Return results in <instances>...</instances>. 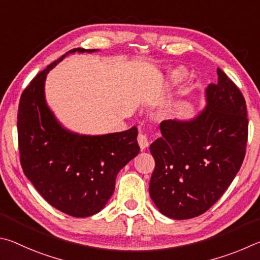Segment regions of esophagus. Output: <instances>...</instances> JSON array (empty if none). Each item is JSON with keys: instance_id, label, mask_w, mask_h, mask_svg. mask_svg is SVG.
Wrapping results in <instances>:
<instances>
[{"instance_id": "1", "label": "esophagus", "mask_w": 260, "mask_h": 260, "mask_svg": "<svg viewBox=\"0 0 260 260\" xmlns=\"http://www.w3.org/2000/svg\"><path fill=\"white\" fill-rule=\"evenodd\" d=\"M137 140H138L139 147H140V149H142V151H145V149H146V148L148 147L149 142H148V138H147V136H146V135H144V134H139V135H138V138H137Z\"/></svg>"}]
</instances>
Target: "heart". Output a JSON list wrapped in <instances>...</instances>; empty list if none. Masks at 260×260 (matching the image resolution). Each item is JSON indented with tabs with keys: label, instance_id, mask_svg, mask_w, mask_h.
<instances>
[{
	"label": "heart",
	"instance_id": "b5f03b06",
	"mask_svg": "<svg viewBox=\"0 0 260 260\" xmlns=\"http://www.w3.org/2000/svg\"><path fill=\"white\" fill-rule=\"evenodd\" d=\"M187 79V72H186L184 68H176V70L171 71L169 74H168L167 79V86L168 88H174L183 83V82ZM183 103H176L171 104L165 109V115L167 117H175L179 115L181 109H183Z\"/></svg>",
	"mask_w": 260,
	"mask_h": 260
}]
</instances>
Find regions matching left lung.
Returning <instances> with one entry per match:
<instances>
[{"instance_id": "8db88e82", "label": "left lung", "mask_w": 260, "mask_h": 260, "mask_svg": "<svg viewBox=\"0 0 260 260\" xmlns=\"http://www.w3.org/2000/svg\"><path fill=\"white\" fill-rule=\"evenodd\" d=\"M218 83L204 91L206 107L189 120L160 124L149 151L155 160L149 195L162 215L183 220L209 210L235 178L248 140L247 105L217 68Z\"/></svg>"}]
</instances>
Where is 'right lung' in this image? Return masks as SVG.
Here are the masks:
<instances>
[{"label": "right lung", "mask_w": 260, "mask_h": 260, "mask_svg": "<svg viewBox=\"0 0 260 260\" xmlns=\"http://www.w3.org/2000/svg\"><path fill=\"white\" fill-rule=\"evenodd\" d=\"M98 50L73 49L36 75L24 90L17 127L20 163L36 190L53 208L72 217L98 213L115 189L116 176L138 155V130L80 135L57 120L45 100L48 73L70 53Z\"/></svg>", "instance_id": "add662e5"}]
</instances>
